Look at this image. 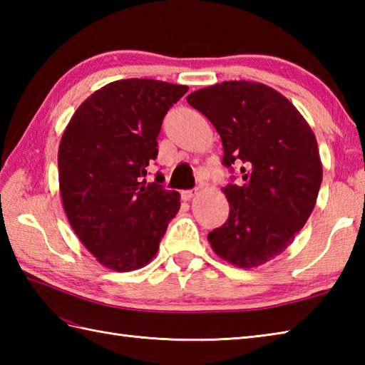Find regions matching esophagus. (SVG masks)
Segmentation results:
<instances>
[{
	"label": "esophagus",
	"mask_w": 365,
	"mask_h": 365,
	"mask_svg": "<svg viewBox=\"0 0 365 365\" xmlns=\"http://www.w3.org/2000/svg\"><path fill=\"white\" fill-rule=\"evenodd\" d=\"M197 190H187V191H182V199L183 200H191L192 197H195Z\"/></svg>",
	"instance_id": "obj_1"
}]
</instances>
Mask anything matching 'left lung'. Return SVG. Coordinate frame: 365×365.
Returning <instances> with one entry per match:
<instances>
[{
	"label": "left lung",
	"instance_id": "left-lung-1",
	"mask_svg": "<svg viewBox=\"0 0 365 365\" xmlns=\"http://www.w3.org/2000/svg\"><path fill=\"white\" fill-rule=\"evenodd\" d=\"M187 102L213 123L222 165H240L242 183L222 188L229 218L208 234L212 250L240 268L274 259L311 216L323 178L314 131L289 98L254 81H224Z\"/></svg>",
	"mask_w": 365,
	"mask_h": 365
}]
</instances>
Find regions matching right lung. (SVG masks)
Listing matches in <instances>:
<instances>
[{"label":"right lung","mask_w":365,"mask_h":365,"mask_svg":"<svg viewBox=\"0 0 365 365\" xmlns=\"http://www.w3.org/2000/svg\"><path fill=\"white\" fill-rule=\"evenodd\" d=\"M188 88L128 78L106 84L80 105L61 138L59 191L80 242L114 271L147 265L158 251L180 195L145 185L169 108Z\"/></svg>","instance_id":"1"}]
</instances>
